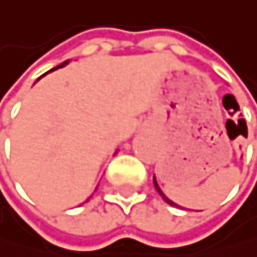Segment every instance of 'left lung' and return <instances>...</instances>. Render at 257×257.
Wrapping results in <instances>:
<instances>
[{"label": "left lung", "mask_w": 257, "mask_h": 257, "mask_svg": "<svg viewBox=\"0 0 257 257\" xmlns=\"http://www.w3.org/2000/svg\"><path fill=\"white\" fill-rule=\"evenodd\" d=\"M154 186H155V189H157V191H159V194H160L162 197H164V201H165L167 204H170V206H178V204H175L173 201H170L168 197H167L164 193H162V189L159 188V183H157V180H155V176H154ZM178 207H180V206H178Z\"/></svg>", "instance_id": "1"}]
</instances>
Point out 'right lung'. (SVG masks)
<instances>
[{
    "instance_id": "obj_1",
    "label": "right lung",
    "mask_w": 257,
    "mask_h": 257,
    "mask_svg": "<svg viewBox=\"0 0 257 257\" xmlns=\"http://www.w3.org/2000/svg\"><path fill=\"white\" fill-rule=\"evenodd\" d=\"M68 63H69V60H68V61H64V63H61L60 66H56V68H53V69H51V71H55V69H60V68H64V66L68 64ZM48 72H50V71H48Z\"/></svg>"
}]
</instances>
